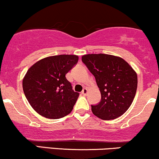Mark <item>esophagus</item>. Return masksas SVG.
<instances>
[{
    "label": "esophagus",
    "mask_w": 159,
    "mask_h": 159,
    "mask_svg": "<svg viewBox=\"0 0 159 159\" xmlns=\"http://www.w3.org/2000/svg\"><path fill=\"white\" fill-rule=\"evenodd\" d=\"M88 90L87 88H84L82 91H81V93H82L84 96H86L87 94H88Z\"/></svg>",
    "instance_id": "1"
}]
</instances>
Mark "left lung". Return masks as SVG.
<instances>
[{"instance_id":"1","label":"left lung","mask_w":159,"mask_h":159,"mask_svg":"<svg viewBox=\"0 0 159 159\" xmlns=\"http://www.w3.org/2000/svg\"><path fill=\"white\" fill-rule=\"evenodd\" d=\"M81 60L96 78L101 101L91 106L93 115L102 120L116 119L129 109L137 88V75L128 62L109 54H86Z\"/></svg>"}]
</instances>
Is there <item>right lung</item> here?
I'll return each instance as SVG.
<instances>
[{"label": "right lung", "instance_id": "obj_1", "mask_svg": "<svg viewBox=\"0 0 159 159\" xmlns=\"http://www.w3.org/2000/svg\"><path fill=\"white\" fill-rule=\"evenodd\" d=\"M78 61L76 55L51 56L36 62L22 79V88L31 107L40 116L58 119L72 111L79 97L66 75Z\"/></svg>", "mask_w": 159, "mask_h": 159}]
</instances>
